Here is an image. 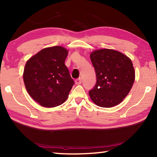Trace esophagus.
Listing matches in <instances>:
<instances>
[{"mask_svg": "<svg viewBox=\"0 0 157 157\" xmlns=\"http://www.w3.org/2000/svg\"><path fill=\"white\" fill-rule=\"evenodd\" d=\"M75 82L76 85H80L81 82H82V79L81 78H78L75 79Z\"/></svg>", "mask_w": 157, "mask_h": 157, "instance_id": "1", "label": "esophagus"}]
</instances>
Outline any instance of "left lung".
Segmentation results:
<instances>
[{
  "mask_svg": "<svg viewBox=\"0 0 157 157\" xmlns=\"http://www.w3.org/2000/svg\"><path fill=\"white\" fill-rule=\"evenodd\" d=\"M90 59L97 75V83L89 92L100 107L111 108L127 97L135 78L132 60L120 51L101 48L92 51Z\"/></svg>",
  "mask_w": 157,
  "mask_h": 157,
  "instance_id": "left-lung-1",
  "label": "left lung"
}]
</instances>
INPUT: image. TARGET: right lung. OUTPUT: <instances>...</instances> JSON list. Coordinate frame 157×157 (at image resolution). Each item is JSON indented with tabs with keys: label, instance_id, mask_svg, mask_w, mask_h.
<instances>
[{
	"label": "right lung",
	"instance_id": "right-lung-1",
	"mask_svg": "<svg viewBox=\"0 0 157 157\" xmlns=\"http://www.w3.org/2000/svg\"><path fill=\"white\" fill-rule=\"evenodd\" d=\"M68 51L60 46L43 48L27 60L23 79L27 92L46 108L63 104L71 92L73 79L65 65Z\"/></svg>",
	"mask_w": 157,
	"mask_h": 157
}]
</instances>
